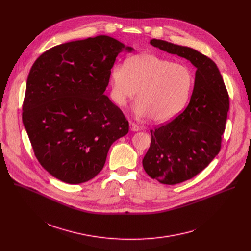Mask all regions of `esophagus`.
Returning <instances> with one entry per match:
<instances>
[{"label": "esophagus", "mask_w": 251, "mask_h": 251, "mask_svg": "<svg viewBox=\"0 0 251 251\" xmlns=\"http://www.w3.org/2000/svg\"><path fill=\"white\" fill-rule=\"evenodd\" d=\"M130 130L131 131H134V132H137V131H139L140 130V127H139V125H137L136 123H134V122H130Z\"/></svg>", "instance_id": "obj_1"}]
</instances>
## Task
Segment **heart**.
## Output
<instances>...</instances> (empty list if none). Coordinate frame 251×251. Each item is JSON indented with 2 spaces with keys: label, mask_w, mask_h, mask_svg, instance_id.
<instances>
[{
  "label": "heart",
  "mask_w": 251,
  "mask_h": 251,
  "mask_svg": "<svg viewBox=\"0 0 251 251\" xmlns=\"http://www.w3.org/2000/svg\"><path fill=\"white\" fill-rule=\"evenodd\" d=\"M110 82L111 98L118 106L126 105L138 91L135 113L164 122L185 108L196 79L189 66L144 52L129 57L125 65H114Z\"/></svg>",
  "instance_id": "b5f03b06"
}]
</instances>
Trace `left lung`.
<instances>
[{"label":"left lung","mask_w":251,"mask_h":251,"mask_svg":"<svg viewBox=\"0 0 251 251\" xmlns=\"http://www.w3.org/2000/svg\"><path fill=\"white\" fill-rule=\"evenodd\" d=\"M150 44L190 60L196 67V82L187 108L172 121L151 130V145L143 159L145 172L166 185L180 184L197 176L222 147L229 97L220 70L198 50L166 41Z\"/></svg>","instance_id":"obj_1"}]
</instances>
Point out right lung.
I'll list each match as a JSON object with an SVG mask.
<instances>
[{"label":"right lung","instance_id":"1","mask_svg":"<svg viewBox=\"0 0 251 251\" xmlns=\"http://www.w3.org/2000/svg\"><path fill=\"white\" fill-rule=\"evenodd\" d=\"M123 50H133L97 35L50 49L29 70L23 123L40 164L64 183L93 178L113 142L129 131L121 109L104 94Z\"/></svg>","mask_w":251,"mask_h":251}]
</instances>
